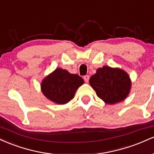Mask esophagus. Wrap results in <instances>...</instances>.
<instances>
[{"label": "esophagus", "mask_w": 154, "mask_h": 154, "mask_svg": "<svg viewBox=\"0 0 154 154\" xmlns=\"http://www.w3.org/2000/svg\"><path fill=\"white\" fill-rule=\"evenodd\" d=\"M89 76L88 75H85V76H84V79H85V82H88V81H89Z\"/></svg>", "instance_id": "1"}]
</instances>
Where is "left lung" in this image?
I'll list each match as a JSON object with an SVG mask.
<instances>
[{
	"label": "left lung",
	"mask_w": 154,
	"mask_h": 154,
	"mask_svg": "<svg viewBox=\"0 0 154 154\" xmlns=\"http://www.w3.org/2000/svg\"><path fill=\"white\" fill-rule=\"evenodd\" d=\"M89 82L98 97L111 105L125 100L132 86L131 79L125 70L109 66L98 68Z\"/></svg>",
	"instance_id": "1"
}]
</instances>
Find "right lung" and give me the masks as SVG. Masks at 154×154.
Segmentation results:
<instances>
[{"label": "right lung", "instance_id": "1", "mask_svg": "<svg viewBox=\"0 0 154 154\" xmlns=\"http://www.w3.org/2000/svg\"><path fill=\"white\" fill-rule=\"evenodd\" d=\"M84 84V79L78 75L56 68L42 80L40 88L43 94L51 101L63 105L75 97L77 90Z\"/></svg>", "mask_w": 154, "mask_h": 154}]
</instances>
